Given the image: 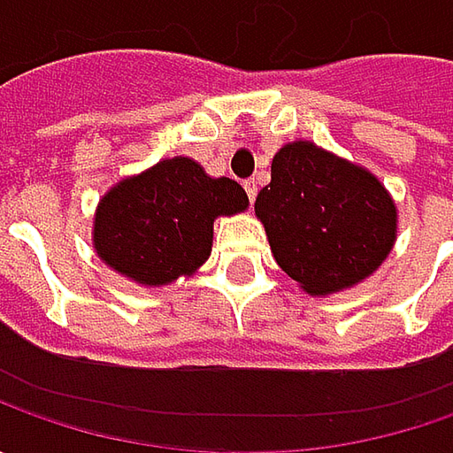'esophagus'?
<instances>
[{"label": "esophagus", "mask_w": 453, "mask_h": 453, "mask_svg": "<svg viewBox=\"0 0 453 453\" xmlns=\"http://www.w3.org/2000/svg\"><path fill=\"white\" fill-rule=\"evenodd\" d=\"M244 191H247V196H250V201L257 199V183L250 179V181H244Z\"/></svg>", "instance_id": "obj_1"}]
</instances>
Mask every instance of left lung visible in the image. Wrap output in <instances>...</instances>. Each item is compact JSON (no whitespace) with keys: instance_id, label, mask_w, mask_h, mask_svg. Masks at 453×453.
I'll list each match as a JSON object with an SVG mask.
<instances>
[{"instance_id":"1","label":"left lung","mask_w":453,"mask_h":453,"mask_svg":"<svg viewBox=\"0 0 453 453\" xmlns=\"http://www.w3.org/2000/svg\"><path fill=\"white\" fill-rule=\"evenodd\" d=\"M272 254L307 295H333L371 277L391 254L398 211L363 165L310 141L274 153L272 181L254 201Z\"/></svg>"}]
</instances>
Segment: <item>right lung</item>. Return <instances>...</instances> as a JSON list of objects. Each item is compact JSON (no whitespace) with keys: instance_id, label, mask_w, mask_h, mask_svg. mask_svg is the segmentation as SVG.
<instances>
[{"instance_id":"1","label":"right lung","mask_w":453,"mask_h":453,"mask_svg":"<svg viewBox=\"0 0 453 453\" xmlns=\"http://www.w3.org/2000/svg\"><path fill=\"white\" fill-rule=\"evenodd\" d=\"M250 206L232 179H211L194 158L176 156L118 181L93 221L97 257L143 288L191 277L211 254L214 219Z\"/></svg>"}]
</instances>
